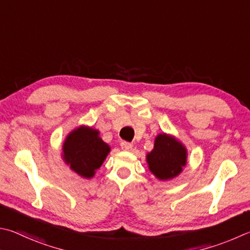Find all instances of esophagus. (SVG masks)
Returning <instances> with one entry per match:
<instances>
[{"label": "esophagus", "mask_w": 250, "mask_h": 250, "mask_svg": "<svg viewBox=\"0 0 250 250\" xmlns=\"http://www.w3.org/2000/svg\"><path fill=\"white\" fill-rule=\"evenodd\" d=\"M132 147L133 145L129 142H121V148L124 149V151H131Z\"/></svg>", "instance_id": "34e87169"}]
</instances>
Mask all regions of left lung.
I'll use <instances>...</instances> for the list:
<instances>
[{"instance_id": "8db88e82", "label": "left lung", "mask_w": 250, "mask_h": 250, "mask_svg": "<svg viewBox=\"0 0 250 250\" xmlns=\"http://www.w3.org/2000/svg\"><path fill=\"white\" fill-rule=\"evenodd\" d=\"M188 149L175 135L160 133L154 140V147L146 154L149 171L161 181L176 178L187 165Z\"/></svg>"}]
</instances>
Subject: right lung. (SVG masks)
I'll return each mask as SVG.
<instances>
[{
    "label": "right lung",
    "mask_w": 250,
    "mask_h": 250,
    "mask_svg": "<svg viewBox=\"0 0 250 250\" xmlns=\"http://www.w3.org/2000/svg\"><path fill=\"white\" fill-rule=\"evenodd\" d=\"M99 134L97 129L82 125L70 131L63 141L62 160L82 178H93L111 151Z\"/></svg>",
    "instance_id": "add662e5"
}]
</instances>
